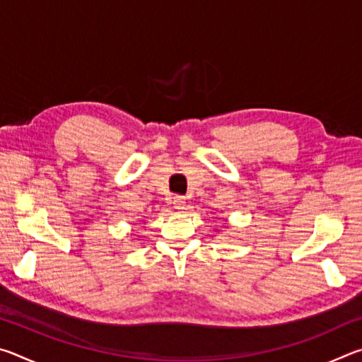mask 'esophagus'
Segmentation results:
<instances>
[{
	"label": "esophagus",
	"mask_w": 362,
	"mask_h": 362,
	"mask_svg": "<svg viewBox=\"0 0 362 362\" xmlns=\"http://www.w3.org/2000/svg\"><path fill=\"white\" fill-rule=\"evenodd\" d=\"M173 204H174L175 209L183 211L187 207V201H185V198H183V196H174Z\"/></svg>",
	"instance_id": "34e87169"
}]
</instances>
